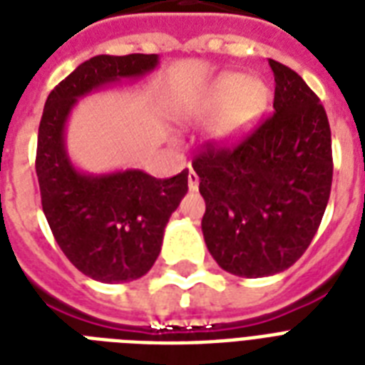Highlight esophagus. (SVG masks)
Instances as JSON below:
<instances>
[{
	"label": "esophagus",
	"mask_w": 365,
	"mask_h": 365,
	"mask_svg": "<svg viewBox=\"0 0 365 365\" xmlns=\"http://www.w3.org/2000/svg\"><path fill=\"white\" fill-rule=\"evenodd\" d=\"M187 183H189V189H191V191H197V189H199V176H197V172L189 170Z\"/></svg>",
	"instance_id": "obj_1"
}]
</instances>
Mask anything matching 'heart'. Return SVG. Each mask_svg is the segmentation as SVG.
Listing matches in <instances>:
<instances>
[{
	"label": "heart",
	"mask_w": 365,
	"mask_h": 365,
	"mask_svg": "<svg viewBox=\"0 0 365 365\" xmlns=\"http://www.w3.org/2000/svg\"><path fill=\"white\" fill-rule=\"evenodd\" d=\"M265 87L255 79H244L237 73H225L214 83L212 88V102L214 104H227L229 110V130H237L248 121H252L265 104Z\"/></svg>",
	"instance_id": "b5f03b06"
}]
</instances>
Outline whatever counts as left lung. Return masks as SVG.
Returning a JSON list of instances; mask_svg holds the SVG:
<instances>
[{
	"label": "left lung",
	"mask_w": 365,
	"mask_h": 365,
	"mask_svg": "<svg viewBox=\"0 0 365 365\" xmlns=\"http://www.w3.org/2000/svg\"><path fill=\"white\" fill-rule=\"evenodd\" d=\"M269 66L272 115L235 145L206 143L193 159L206 248L223 271L242 278L282 272L305 254L334 178L324 106L288 66L271 58Z\"/></svg>",
	"instance_id": "1"
}]
</instances>
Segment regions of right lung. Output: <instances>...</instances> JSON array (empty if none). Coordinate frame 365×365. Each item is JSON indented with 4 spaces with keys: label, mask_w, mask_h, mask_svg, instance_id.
Wrapping results in <instances>:
<instances>
[{
    "label": "right lung",
    "mask_w": 365,
    "mask_h": 365,
    "mask_svg": "<svg viewBox=\"0 0 365 365\" xmlns=\"http://www.w3.org/2000/svg\"><path fill=\"white\" fill-rule=\"evenodd\" d=\"M159 54H98L51 91L37 134L41 206L60 250L93 280L130 282L153 267L172 212L187 193L189 170L157 180L143 170L87 174L66 151V123L77 100L153 71Z\"/></svg>",
    "instance_id": "add662e5"
}]
</instances>
